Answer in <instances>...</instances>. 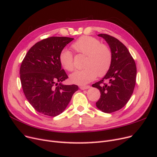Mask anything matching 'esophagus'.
<instances>
[{
	"label": "esophagus",
	"mask_w": 157,
	"mask_h": 157,
	"mask_svg": "<svg viewBox=\"0 0 157 157\" xmlns=\"http://www.w3.org/2000/svg\"><path fill=\"white\" fill-rule=\"evenodd\" d=\"M90 86H80V88L81 90H86L88 88H89Z\"/></svg>",
	"instance_id": "34e87169"
}]
</instances>
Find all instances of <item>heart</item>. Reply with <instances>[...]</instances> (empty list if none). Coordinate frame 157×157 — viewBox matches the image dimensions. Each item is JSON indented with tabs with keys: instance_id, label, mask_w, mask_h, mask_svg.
I'll return each mask as SVG.
<instances>
[{
	"instance_id": "heart-1",
	"label": "heart",
	"mask_w": 157,
	"mask_h": 157,
	"mask_svg": "<svg viewBox=\"0 0 157 157\" xmlns=\"http://www.w3.org/2000/svg\"><path fill=\"white\" fill-rule=\"evenodd\" d=\"M72 48L78 54L86 56L83 63V69L71 75V82L84 85L96 78L105 75L111 67L112 52L108 45L101 43L96 38L82 36L72 44ZM61 66L69 72L75 70L74 57L72 52L64 48L59 56Z\"/></svg>"
}]
</instances>
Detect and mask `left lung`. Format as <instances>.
<instances>
[{
	"mask_svg": "<svg viewBox=\"0 0 157 157\" xmlns=\"http://www.w3.org/2000/svg\"><path fill=\"white\" fill-rule=\"evenodd\" d=\"M108 43L112 52V63L109 71L101 80L92 84L100 92L96 102L101 111L111 113L120 110L129 101L136 81V65L126 47L116 38L99 34Z\"/></svg>",
	"mask_w": 157,
	"mask_h": 157,
	"instance_id": "1",
	"label": "left lung"
}]
</instances>
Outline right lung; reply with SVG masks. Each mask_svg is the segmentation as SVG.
Returning <instances> with one entry per match:
<instances>
[{
  "mask_svg": "<svg viewBox=\"0 0 157 157\" xmlns=\"http://www.w3.org/2000/svg\"><path fill=\"white\" fill-rule=\"evenodd\" d=\"M73 38L51 36L33 45L22 61L20 74L23 93L35 110L56 117L68 105L77 85H63L68 78L61 69L59 56ZM57 82L60 83L58 85Z\"/></svg>",
  "mask_w": 157,
  "mask_h": 157,
  "instance_id": "add662e5",
  "label": "right lung"
}]
</instances>
